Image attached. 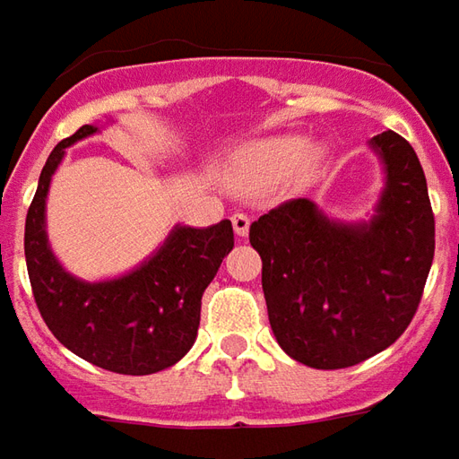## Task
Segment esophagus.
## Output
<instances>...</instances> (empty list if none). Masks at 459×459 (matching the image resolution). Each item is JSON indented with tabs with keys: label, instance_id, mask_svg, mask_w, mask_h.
I'll use <instances>...</instances> for the list:
<instances>
[{
	"label": "esophagus",
	"instance_id": "1",
	"mask_svg": "<svg viewBox=\"0 0 459 459\" xmlns=\"http://www.w3.org/2000/svg\"><path fill=\"white\" fill-rule=\"evenodd\" d=\"M232 227H235L237 237H247V232H249L247 214H242V212H239V214H235V217H232Z\"/></svg>",
	"mask_w": 459,
	"mask_h": 459
}]
</instances>
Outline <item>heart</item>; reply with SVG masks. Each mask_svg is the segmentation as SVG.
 Masks as SVG:
<instances>
[{
	"label": "heart",
	"mask_w": 459,
	"mask_h": 459,
	"mask_svg": "<svg viewBox=\"0 0 459 459\" xmlns=\"http://www.w3.org/2000/svg\"><path fill=\"white\" fill-rule=\"evenodd\" d=\"M307 150L305 139L299 137H274L264 139L260 144L249 147L235 164H232V182L235 187L245 189V192H257V189L267 187L272 182H277L290 169H295L297 164L317 162V152Z\"/></svg>",
	"instance_id": "1"
}]
</instances>
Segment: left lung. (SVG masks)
I'll use <instances>...</instances> for the list:
<instances>
[{
    "label": "left lung",
    "instance_id": "obj_1",
    "mask_svg": "<svg viewBox=\"0 0 459 459\" xmlns=\"http://www.w3.org/2000/svg\"><path fill=\"white\" fill-rule=\"evenodd\" d=\"M385 187L375 214L332 220L312 199H290L249 227L277 342L315 369H342L387 350L407 330L435 257L428 179L410 142L369 139Z\"/></svg>",
    "mask_w": 459,
    "mask_h": 459
}]
</instances>
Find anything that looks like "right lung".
Wrapping results in <instances>:
<instances>
[{
    "instance_id": "right-lung-1",
    "label": "right lung",
    "mask_w": 459,
    "mask_h": 459,
    "mask_svg": "<svg viewBox=\"0 0 459 459\" xmlns=\"http://www.w3.org/2000/svg\"><path fill=\"white\" fill-rule=\"evenodd\" d=\"M100 132L84 125L44 164L24 224V257L47 327L74 355L119 375H152L177 365L197 340L207 284L235 247L232 222L177 224L162 247L122 277L87 282L62 267L47 237V192L66 147Z\"/></svg>"
}]
</instances>
